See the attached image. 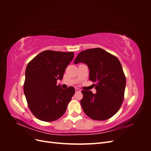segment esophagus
<instances>
[{
    "instance_id": "obj_1",
    "label": "esophagus",
    "mask_w": 151,
    "mask_h": 151,
    "mask_svg": "<svg viewBox=\"0 0 151 151\" xmlns=\"http://www.w3.org/2000/svg\"><path fill=\"white\" fill-rule=\"evenodd\" d=\"M75 89H76V92H77H77H80V91H81V89H79V88H76Z\"/></svg>"
}]
</instances>
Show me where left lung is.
<instances>
[{
    "instance_id": "1",
    "label": "left lung",
    "mask_w": 151,
    "mask_h": 151,
    "mask_svg": "<svg viewBox=\"0 0 151 151\" xmlns=\"http://www.w3.org/2000/svg\"><path fill=\"white\" fill-rule=\"evenodd\" d=\"M84 63L89 70V77L96 83V93L81 91V104L84 112L94 120L109 119L119 110L124 98L126 78L119 60L100 48L80 52L74 62Z\"/></svg>"
}]
</instances>
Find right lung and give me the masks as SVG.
<instances>
[{"mask_svg": "<svg viewBox=\"0 0 151 151\" xmlns=\"http://www.w3.org/2000/svg\"><path fill=\"white\" fill-rule=\"evenodd\" d=\"M73 52L46 50L39 53L26 67L24 93L32 113L38 119L52 122L65 113L75 93L74 87L63 89L57 85L62 80Z\"/></svg>", "mask_w": 151, "mask_h": 151, "instance_id": "right-lung-1", "label": "right lung"}]
</instances>
